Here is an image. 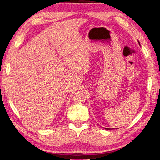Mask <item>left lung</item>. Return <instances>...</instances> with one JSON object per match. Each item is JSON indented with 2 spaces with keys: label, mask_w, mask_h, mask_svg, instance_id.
Masks as SVG:
<instances>
[{
  "label": "left lung",
  "mask_w": 160,
  "mask_h": 160,
  "mask_svg": "<svg viewBox=\"0 0 160 160\" xmlns=\"http://www.w3.org/2000/svg\"><path fill=\"white\" fill-rule=\"evenodd\" d=\"M106 129H107V130H109V128H106Z\"/></svg>",
  "instance_id": "left-lung-1"
}]
</instances>
